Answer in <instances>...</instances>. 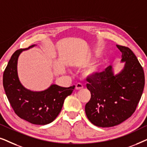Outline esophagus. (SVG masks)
<instances>
[{"label": "esophagus", "mask_w": 147, "mask_h": 147, "mask_svg": "<svg viewBox=\"0 0 147 147\" xmlns=\"http://www.w3.org/2000/svg\"><path fill=\"white\" fill-rule=\"evenodd\" d=\"M82 88H83V86H82V84L78 83V84L76 85V89L77 90H80L82 89Z\"/></svg>", "instance_id": "34e87169"}]
</instances>
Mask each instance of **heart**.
I'll return each instance as SVG.
<instances>
[{
  "mask_svg": "<svg viewBox=\"0 0 147 147\" xmlns=\"http://www.w3.org/2000/svg\"><path fill=\"white\" fill-rule=\"evenodd\" d=\"M102 71H103L102 65L101 63H98L90 66V67L86 69L84 71V75L88 78L96 79L100 77L102 73Z\"/></svg>",
  "mask_w": 147,
  "mask_h": 147,
  "instance_id": "1",
  "label": "heart"
}]
</instances>
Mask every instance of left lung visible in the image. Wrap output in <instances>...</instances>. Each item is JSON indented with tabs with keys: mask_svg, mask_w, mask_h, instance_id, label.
<instances>
[{
	"mask_svg": "<svg viewBox=\"0 0 147 147\" xmlns=\"http://www.w3.org/2000/svg\"><path fill=\"white\" fill-rule=\"evenodd\" d=\"M122 52L123 69L114 74L109 66L96 79L88 78L91 98L86 104L88 120L99 127H112L130 118L135 111L144 87V74L128 47L116 45Z\"/></svg>",
	"mask_w": 147,
	"mask_h": 147,
	"instance_id": "obj_1",
	"label": "left lung"
}]
</instances>
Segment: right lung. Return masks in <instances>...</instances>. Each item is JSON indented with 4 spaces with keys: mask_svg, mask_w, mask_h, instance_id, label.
Returning <instances> with one entry per match:
<instances>
[{
    "mask_svg": "<svg viewBox=\"0 0 147 147\" xmlns=\"http://www.w3.org/2000/svg\"><path fill=\"white\" fill-rule=\"evenodd\" d=\"M26 49L17 50L11 56L3 74V87L15 114L22 119L37 125H45L55 119L64 100L71 95L75 86L63 88L52 84L43 91H31L24 87L17 72L18 58Z\"/></svg>",
    "mask_w": 147,
    "mask_h": 147,
    "instance_id": "add662e5",
    "label": "right lung"
}]
</instances>
